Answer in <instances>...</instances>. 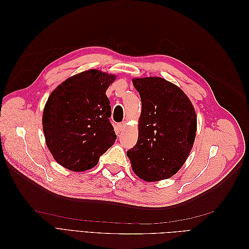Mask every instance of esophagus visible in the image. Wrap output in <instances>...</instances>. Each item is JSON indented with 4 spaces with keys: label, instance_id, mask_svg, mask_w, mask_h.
<instances>
[{
    "label": "esophagus",
    "instance_id": "esophagus-1",
    "mask_svg": "<svg viewBox=\"0 0 249 249\" xmlns=\"http://www.w3.org/2000/svg\"><path fill=\"white\" fill-rule=\"evenodd\" d=\"M124 127H125V124L124 123H122V124H117V129H118L119 132H122L123 130H124Z\"/></svg>",
    "mask_w": 249,
    "mask_h": 249
}]
</instances>
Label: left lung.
<instances>
[{
    "instance_id": "left-lung-1",
    "label": "left lung",
    "mask_w": 249,
    "mask_h": 249,
    "mask_svg": "<svg viewBox=\"0 0 249 249\" xmlns=\"http://www.w3.org/2000/svg\"><path fill=\"white\" fill-rule=\"evenodd\" d=\"M133 85L142 110L137 143L126 156L140 178H169L192 149L197 124L194 107L182 89L162 78L133 79Z\"/></svg>"
}]
</instances>
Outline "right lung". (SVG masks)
Returning a JSON list of instances; mask_svg holds the SVG:
<instances>
[{
    "label": "right lung",
    "instance_id": "add662e5",
    "mask_svg": "<svg viewBox=\"0 0 249 249\" xmlns=\"http://www.w3.org/2000/svg\"><path fill=\"white\" fill-rule=\"evenodd\" d=\"M114 80L113 74L86 71L65 80L49 96L42 115L44 138L63 167L91 169L115 142L106 95Z\"/></svg>",
    "mask_w": 249,
    "mask_h": 249
}]
</instances>
